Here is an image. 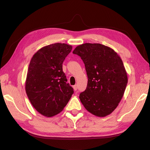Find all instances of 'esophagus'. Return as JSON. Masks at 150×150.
I'll return each mask as SVG.
<instances>
[{
	"instance_id": "34e87169",
	"label": "esophagus",
	"mask_w": 150,
	"mask_h": 150,
	"mask_svg": "<svg viewBox=\"0 0 150 150\" xmlns=\"http://www.w3.org/2000/svg\"><path fill=\"white\" fill-rule=\"evenodd\" d=\"M73 88H74V91H77V89H78V85H74V86H73Z\"/></svg>"
}]
</instances>
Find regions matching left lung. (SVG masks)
I'll use <instances>...</instances> for the list:
<instances>
[{
  "label": "left lung",
  "instance_id": "obj_1",
  "mask_svg": "<svg viewBox=\"0 0 150 150\" xmlns=\"http://www.w3.org/2000/svg\"><path fill=\"white\" fill-rule=\"evenodd\" d=\"M81 57L88 81L79 99L86 110L106 116L118 106L128 83V76L121 57L114 50L101 44L85 43L72 52Z\"/></svg>",
  "mask_w": 150,
  "mask_h": 150
}]
</instances>
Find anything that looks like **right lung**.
I'll list each match as a JSON object with an SVG mask.
<instances>
[{
  "label": "right lung",
  "instance_id": "obj_1",
  "mask_svg": "<svg viewBox=\"0 0 150 150\" xmlns=\"http://www.w3.org/2000/svg\"><path fill=\"white\" fill-rule=\"evenodd\" d=\"M72 48L64 43L50 44L40 49L30 61L25 92L32 105L43 116L59 114L74 93L62 71L63 61Z\"/></svg>",
  "mask_w": 150,
  "mask_h": 150
}]
</instances>
